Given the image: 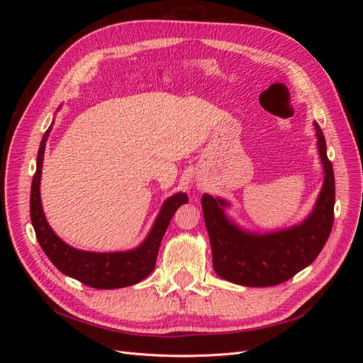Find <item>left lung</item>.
<instances>
[{
    "mask_svg": "<svg viewBox=\"0 0 363 363\" xmlns=\"http://www.w3.org/2000/svg\"><path fill=\"white\" fill-rule=\"evenodd\" d=\"M313 125L325 177L313 212L300 225L262 236L247 233L225 218L224 200L203 195L213 269L221 279L244 286H276L309 267L321 252L335 219V174L323 130Z\"/></svg>",
    "mask_w": 363,
    "mask_h": 363,
    "instance_id": "obj_1",
    "label": "left lung"
}]
</instances>
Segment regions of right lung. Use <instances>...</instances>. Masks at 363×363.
<instances>
[{"instance_id": "right-lung-1", "label": "right lung", "mask_w": 363, "mask_h": 363, "mask_svg": "<svg viewBox=\"0 0 363 363\" xmlns=\"http://www.w3.org/2000/svg\"><path fill=\"white\" fill-rule=\"evenodd\" d=\"M50 131L51 125L40 140L36 172L31 182L30 194L31 224L35 227L38 242L42 247L43 252L52 262V265L62 271L65 276H69L84 283L86 286L95 289L125 288L144 280L155 269L162 238L164 232H167L175 211L182 204L189 201L188 195L179 192L163 203L162 211L155 225H152L148 238L144 240V244L135 250L124 252H91L75 250L68 244H65L52 232L47 223L45 215H43L40 204L39 184L42 174V160Z\"/></svg>"}]
</instances>
